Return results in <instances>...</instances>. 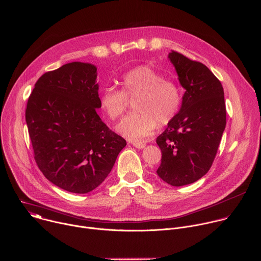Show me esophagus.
I'll return each mask as SVG.
<instances>
[{"mask_svg":"<svg viewBox=\"0 0 261 261\" xmlns=\"http://www.w3.org/2000/svg\"><path fill=\"white\" fill-rule=\"evenodd\" d=\"M131 143L137 147V148H143L145 146V143L142 141H137V140H131Z\"/></svg>","mask_w":261,"mask_h":261,"instance_id":"obj_1","label":"esophagus"}]
</instances>
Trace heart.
Wrapping results in <instances>:
<instances>
[{
	"label": "heart",
	"instance_id": "obj_1",
	"mask_svg": "<svg viewBox=\"0 0 261 261\" xmlns=\"http://www.w3.org/2000/svg\"><path fill=\"white\" fill-rule=\"evenodd\" d=\"M122 90L105 88L99 97V106L111 121L119 120L127 109V97L135 99L136 111L127 116L118 130L132 138L151 135L158 127L170 124L179 113L181 91L176 83L151 66L141 65L126 71L121 77Z\"/></svg>",
	"mask_w": 261,
	"mask_h": 261
}]
</instances>
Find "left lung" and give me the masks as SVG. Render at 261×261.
Here are the masks:
<instances>
[{"mask_svg":"<svg viewBox=\"0 0 261 261\" xmlns=\"http://www.w3.org/2000/svg\"><path fill=\"white\" fill-rule=\"evenodd\" d=\"M168 58L186 92L176 118L156 139L162 152L157 173L179 187L210 170L226 126V106L220 81L205 65L175 50Z\"/></svg>","mask_w":261,"mask_h":261,"instance_id":"8db88e82","label":"left lung"}]
</instances>
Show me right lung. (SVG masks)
Wrapping results in <instances>:
<instances>
[{
	"label": "right lung",
	"mask_w": 261,
	"mask_h": 261,
	"mask_svg": "<svg viewBox=\"0 0 261 261\" xmlns=\"http://www.w3.org/2000/svg\"><path fill=\"white\" fill-rule=\"evenodd\" d=\"M96 79L94 65H63L37 81L27 103L37 165L48 180L72 193L96 189L127 144L97 114Z\"/></svg>",
	"instance_id": "1"
}]
</instances>
